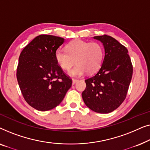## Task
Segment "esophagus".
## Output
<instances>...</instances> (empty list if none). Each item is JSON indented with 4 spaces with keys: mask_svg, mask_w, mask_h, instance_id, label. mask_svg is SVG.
Masks as SVG:
<instances>
[{
    "mask_svg": "<svg viewBox=\"0 0 150 150\" xmlns=\"http://www.w3.org/2000/svg\"><path fill=\"white\" fill-rule=\"evenodd\" d=\"M77 82H78V80H77V79H72V85H74V84H75L76 83H77Z\"/></svg>",
    "mask_w": 150,
    "mask_h": 150,
    "instance_id": "1",
    "label": "esophagus"
}]
</instances>
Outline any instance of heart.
<instances>
[{
  "mask_svg": "<svg viewBox=\"0 0 150 150\" xmlns=\"http://www.w3.org/2000/svg\"><path fill=\"white\" fill-rule=\"evenodd\" d=\"M55 60L61 69L68 70L74 63L76 65L69 71L68 74L80 77L87 73H93L99 68L104 57V49L98 42H89L75 40L66 46V50L57 49Z\"/></svg>",
  "mask_w": 150,
  "mask_h": 150,
  "instance_id": "heart-1",
  "label": "heart"
}]
</instances>
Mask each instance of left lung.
<instances>
[{
  "label": "left lung",
  "mask_w": 150,
  "mask_h": 150,
  "mask_svg": "<svg viewBox=\"0 0 150 150\" xmlns=\"http://www.w3.org/2000/svg\"><path fill=\"white\" fill-rule=\"evenodd\" d=\"M104 48V58L97 73L85 80L82 93L86 106L94 112L108 113L126 97L132 76V65L126 47L112 37L95 36Z\"/></svg>",
  "instance_id": "left-lung-1"
}]
</instances>
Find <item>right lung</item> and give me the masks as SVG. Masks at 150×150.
I'll return each instance as SVG.
<instances>
[{
	"instance_id": "1",
	"label": "right lung",
	"mask_w": 150,
	"mask_h": 150,
	"mask_svg": "<svg viewBox=\"0 0 150 150\" xmlns=\"http://www.w3.org/2000/svg\"><path fill=\"white\" fill-rule=\"evenodd\" d=\"M65 42L59 37L41 35L20 53L17 68L18 85L26 102L41 111L52 109L62 102L71 86L54 53Z\"/></svg>"
}]
</instances>
